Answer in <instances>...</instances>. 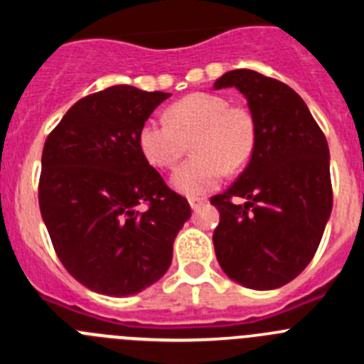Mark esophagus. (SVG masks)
Returning a JSON list of instances; mask_svg holds the SVG:
<instances>
[{
  "label": "esophagus",
  "mask_w": 364,
  "mask_h": 364,
  "mask_svg": "<svg viewBox=\"0 0 364 364\" xmlns=\"http://www.w3.org/2000/svg\"><path fill=\"white\" fill-rule=\"evenodd\" d=\"M205 204V200L204 198H198V197H191L189 198V205H191V210L193 211H197V210H200L202 205Z\"/></svg>",
  "instance_id": "1"
}]
</instances>
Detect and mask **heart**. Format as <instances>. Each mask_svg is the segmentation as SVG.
I'll use <instances>...</instances> for the list:
<instances>
[{
    "label": "heart",
    "mask_w": 364,
    "mask_h": 364,
    "mask_svg": "<svg viewBox=\"0 0 364 364\" xmlns=\"http://www.w3.org/2000/svg\"><path fill=\"white\" fill-rule=\"evenodd\" d=\"M191 160L173 173L171 186L188 197H204L220 184L224 169L237 171L252 159L255 118L242 105L213 92H193L167 109V120L149 118L138 131V147L154 167L169 169L191 140Z\"/></svg>",
    "instance_id": "heart-1"
}]
</instances>
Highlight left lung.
<instances>
[{
	"mask_svg": "<svg viewBox=\"0 0 364 364\" xmlns=\"http://www.w3.org/2000/svg\"><path fill=\"white\" fill-rule=\"evenodd\" d=\"M213 87L239 89L257 125L250 164L211 198L220 213L217 260L231 281L275 290L310 264L332 213L328 142L304 100L279 80L237 69ZM235 198L247 202L235 205Z\"/></svg>",
	"mask_w": 364,
	"mask_h": 364,
	"instance_id": "8db88e82",
	"label": "left lung"
}]
</instances>
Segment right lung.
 <instances>
[{"label": "right lung", "mask_w": 364, "mask_h": 364, "mask_svg": "<svg viewBox=\"0 0 364 364\" xmlns=\"http://www.w3.org/2000/svg\"><path fill=\"white\" fill-rule=\"evenodd\" d=\"M169 92L112 85L78 100L47 136L38 198L56 255L85 288L127 297L171 266L191 208L138 147Z\"/></svg>", "instance_id": "right-lung-1"}]
</instances>
